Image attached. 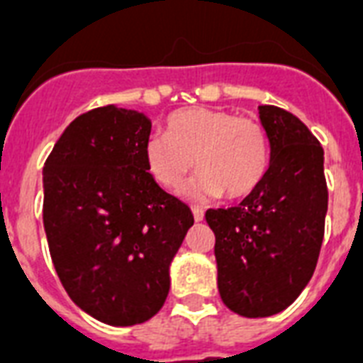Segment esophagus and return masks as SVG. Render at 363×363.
<instances>
[{
  "label": "esophagus",
  "mask_w": 363,
  "mask_h": 363,
  "mask_svg": "<svg viewBox=\"0 0 363 363\" xmlns=\"http://www.w3.org/2000/svg\"><path fill=\"white\" fill-rule=\"evenodd\" d=\"M192 215H194V220L196 222H201L205 218V213L199 207H192Z\"/></svg>",
  "instance_id": "obj_1"
}]
</instances>
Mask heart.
Segmentation results:
<instances>
[{"mask_svg": "<svg viewBox=\"0 0 363 363\" xmlns=\"http://www.w3.org/2000/svg\"><path fill=\"white\" fill-rule=\"evenodd\" d=\"M196 160H194L193 158ZM145 165L160 186L177 192L198 165L190 188L196 199H242L264 182L269 167V143L262 124L233 111L186 107L171 113L165 133L145 143Z\"/></svg>", "mask_w": 363, "mask_h": 363, "instance_id": "obj_1", "label": "heart"}]
</instances>
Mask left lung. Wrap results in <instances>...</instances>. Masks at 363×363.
I'll return each mask as SVG.
<instances>
[{
    "label": "left lung",
    "instance_id": "8db88e82",
    "mask_svg": "<svg viewBox=\"0 0 363 363\" xmlns=\"http://www.w3.org/2000/svg\"><path fill=\"white\" fill-rule=\"evenodd\" d=\"M269 139L264 182L238 207L209 209L215 232L218 292L247 318L281 313L315 273L328 213L324 150L298 116L259 105Z\"/></svg>",
    "mask_w": 363,
    "mask_h": 363
}]
</instances>
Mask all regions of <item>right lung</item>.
Wrapping results in <instances>:
<instances>
[{
	"instance_id": "1",
	"label": "right lung",
	"mask_w": 363,
	"mask_h": 363,
	"mask_svg": "<svg viewBox=\"0 0 363 363\" xmlns=\"http://www.w3.org/2000/svg\"><path fill=\"white\" fill-rule=\"evenodd\" d=\"M150 118L99 107L77 116L43 167V224L65 292L109 326L152 318L194 216L145 165Z\"/></svg>"
}]
</instances>
